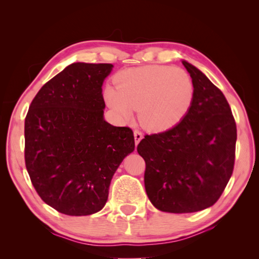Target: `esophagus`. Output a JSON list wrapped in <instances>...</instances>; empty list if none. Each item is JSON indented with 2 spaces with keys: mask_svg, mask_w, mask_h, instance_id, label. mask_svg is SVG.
<instances>
[{
  "mask_svg": "<svg viewBox=\"0 0 259 259\" xmlns=\"http://www.w3.org/2000/svg\"><path fill=\"white\" fill-rule=\"evenodd\" d=\"M134 135H135V142H136V146H138L139 142L141 141V139L144 138V136H142L141 131L139 130H135L134 131Z\"/></svg>",
  "mask_w": 259,
  "mask_h": 259,
  "instance_id": "1",
  "label": "esophagus"
}]
</instances>
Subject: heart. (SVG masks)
Wrapping results in <instances>:
<instances>
[{
  "label": "heart",
  "instance_id": "b5f03b06",
  "mask_svg": "<svg viewBox=\"0 0 259 259\" xmlns=\"http://www.w3.org/2000/svg\"><path fill=\"white\" fill-rule=\"evenodd\" d=\"M114 87H107L104 100L123 119L139 110L140 123L151 131H163L179 123L190 110L195 85L187 71L166 65L122 70Z\"/></svg>",
  "mask_w": 259,
  "mask_h": 259
}]
</instances>
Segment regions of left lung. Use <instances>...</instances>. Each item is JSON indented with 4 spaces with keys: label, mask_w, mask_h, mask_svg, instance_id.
<instances>
[{
    "label": "left lung",
    "mask_w": 259,
    "mask_h": 259,
    "mask_svg": "<svg viewBox=\"0 0 259 259\" xmlns=\"http://www.w3.org/2000/svg\"><path fill=\"white\" fill-rule=\"evenodd\" d=\"M195 85L194 102L174 128L147 135L137 147L145 159V187L157 209L172 213L212 206L235 163L237 129L223 92L199 69L183 61Z\"/></svg>",
    "instance_id": "1"
}]
</instances>
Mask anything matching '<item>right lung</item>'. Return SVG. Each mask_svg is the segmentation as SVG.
<instances>
[{
	"mask_svg": "<svg viewBox=\"0 0 259 259\" xmlns=\"http://www.w3.org/2000/svg\"><path fill=\"white\" fill-rule=\"evenodd\" d=\"M110 63L76 62L43 85L24 123L25 166L41 199L59 212L88 216L106 205L111 179L135 150L133 130L103 118Z\"/></svg>",
	"mask_w": 259,
	"mask_h": 259,
	"instance_id": "right-lung-1",
	"label": "right lung"
}]
</instances>
